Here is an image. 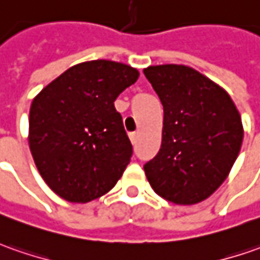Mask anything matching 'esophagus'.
Wrapping results in <instances>:
<instances>
[{"instance_id": "1", "label": "esophagus", "mask_w": 260, "mask_h": 260, "mask_svg": "<svg viewBox=\"0 0 260 260\" xmlns=\"http://www.w3.org/2000/svg\"><path fill=\"white\" fill-rule=\"evenodd\" d=\"M129 139H131V142H132V145L137 144V139H138L137 132H132V134H129Z\"/></svg>"}]
</instances>
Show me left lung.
Here are the masks:
<instances>
[{
  "mask_svg": "<svg viewBox=\"0 0 260 260\" xmlns=\"http://www.w3.org/2000/svg\"><path fill=\"white\" fill-rule=\"evenodd\" d=\"M164 107L162 144L144 165L152 189L169 202L193 205L226 179L239 155L243 126L229 93L186 65L145 68Z\"/></svg>",
  "mask_w": 260,
  "mask_h": 260,
  "instance_id": "1",
  "label": "left lung"
}]
</instances>
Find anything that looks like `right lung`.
Wrapping results in <instances>:
<instances>
[{
	"instance_id": "right-lung-1",
	"label": "right lung",
	"mask_w": 260,
	"mask_h": 260,
	"mask_svg": "<svg viewBox=\"0 0 260 260\" xmlns=\"http://www.w3.org/2000/svg\"><path fill=\"white\" fill-rule=\"evenodd\" d=\"M138 77V70L125 63L88 61L71 67L34 98L29 149L58 197L86 204L122 176L132 145L114 102Z\"/></svg>"
}]
</instances>
